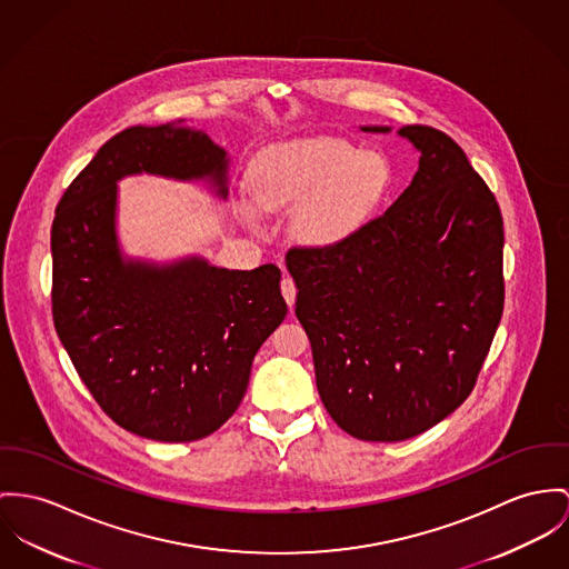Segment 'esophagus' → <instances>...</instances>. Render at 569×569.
<instances>
[{
  "mask_svg": "<svg viewBox=\"0 0 569 569\" xmlns=\"http://www.w3.org/2000/svg\"><path fill=\"white\" fill-rule=\"evenodd\" d=\"M281 295H283V299H286V303H288V306H295V299H297V286H295V281H292L290 277H283V279H281Z\"/></svg>",
  "mask_w": 569,
  "mask_h": 569,
  "instance_id": "obj_1",
  "label": "esophagus"
}]
</instances>
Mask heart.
<instances>
[{
	"instance_id": "obj_1",
	"label": "heart",
	"mask_w": 569,
	"mask_h": 569,
	"mask_svg": "<svg viewBox=\"0 0 569 569\" xmlns=\"http://www.w3.org/2000/svg\"><path fill=\"white\" fill-rule=\"evenodd\" d=\"M393 186L390 158L342 138H307L263 151L249 173L256 203L268 210L299 206L292 229L311 247L349 240L377 214ZM251 219V210H244Z\"/></svg>"
}]
</instances>
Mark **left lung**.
<instances>
[{
    "label": "left lung",
    "instance_id": "left-lung-1",
    "mask_svg": "<svg viewBox=\"0 0 569 569\" xmlns=\"http://www.w3.org/2000/svg\"><path fill=\"white\" fill-rule=\"evenodd\" d=\"M398 136L420 162L392 206L340 244L286 256L322 405L363 441L416 438L450 416L475 390L505 306L496 197L443 131Z\"/></svg>",
    "mask_w": 569,
    "mask_h": 569
}]
</instances>
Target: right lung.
I'll return each instance as SVG.
<instances>
[{
	"label": "right lung",
	"instance_id": "obj_1",
	"mask_svg": "<svg viewBox=\"0 0 569 569\" xmlns=\"http://www.w3.org/2000/svg\"><path fill=\"white\" fill-rule=\"evenodd\" d=\"M227 151L167 123L112 136L62 194L51 224L58 338L99 407L156 441L214 433L247 392L251 363L288 306L281 270H227L199 256L131 260L117 236V181H206L227 199Z\"/></svg>",
	"mask_w": 569,
	"mask_h": 569
}]
</instances>
